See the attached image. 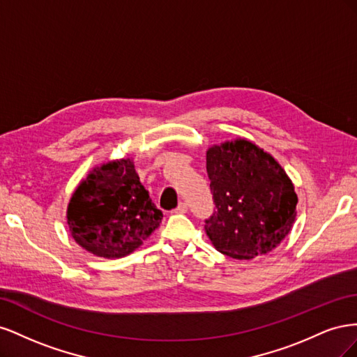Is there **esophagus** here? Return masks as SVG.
Returning a JSON list of instances; mask_svg holds the SVG:
<instances>
[{"label":"esophagus","instance_id":"1","mask_svg":"<svg viewBox=\"0 0 357 357\" xmlns=\"http://www.w3.org/2000/svg\"><path fill=\"white\" fill-rule=\"evenodd\" d=\"M186 211H188V204L186 202H180L177 205V208L174 210V213H178V214H183V213H186Z\"/></svg>","mask_w":357,"mask_h":357}]
</instances>
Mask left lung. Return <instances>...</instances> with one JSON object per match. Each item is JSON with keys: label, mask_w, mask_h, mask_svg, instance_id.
<instances>
[{"label": "left lung", "mask_w": 357, "mask_h": 357, "mask_svg": "<svg viewBox=\"0 0 357 357\" xmlns=\"http://www.w3.org/2000/svg\"><path fill=\"white\" fill-rule=\"evenodd\" d=\"M207 174L215 211L204 228L215 250L253 259L284 240L296 218L298 197L271 155L247 139L213 146Z\"/></svg>", "instance_id": "1"}]
</instances>
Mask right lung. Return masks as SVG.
<instances>
[{
    "label": "right lung",
    "instance_id": "1",
    "mask_svg": "<svg viewBox=\"0 0 357 357\" xmlns=\"http://www.w3.org/2000/svg\"><path fill=\"white\" fill-rule=\"evenodd\" d=\"M73 238L100 257L132 253L152 234L164 214L139 183L131 159L95 168L68 204Z\"/></svg>",
    "mask_w": 357,
    "mask_h": 357
}]
</instances>
